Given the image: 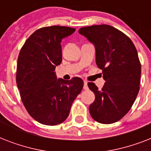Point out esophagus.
Returning a JSON list of instances; mask_svg holds the SVG:
<instances>
[{
  "label": "esophagus",
  "mask_w": 151,
  "mask_h": 151,
  "mask_svg": "<svg viewBox=\"0 0 151 151\" xmlns=\"http://www.w3.org/2000/svg\"><path fill=\"white\" fill-rule=\"evenodd\" d=\"M84 89L85 90H88V82L86 81H84Z\"/></svg>",
  "instance_id": "esophagus-1"
}]
</instances>
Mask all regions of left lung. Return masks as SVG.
<instances>
[{
	"instance_id": "left-lung-1",
	"label": "left lung",
	"mask_w": 151,
	"mask_h": 151,
	"mask_svg": "<svg viewBox=\"0 0 151 151\" xmlns=\"http://www.w3.org/2000/svg\"><path fill=\"white\" fill-rule=\"evenodd\" d=\"M78 33L95 46L96 63L105 80L101 90L88 83L96 96L90 114L102 124L114 123L129 112L139 90L141 65L136 47L129 37L109 25L82 27Z\"/></svg>"
}]
</instances>
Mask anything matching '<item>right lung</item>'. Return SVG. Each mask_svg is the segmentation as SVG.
Listing matches in <instances>:
<instances>
[{"mask_svg":"<svg viewBox=\"0 0 151 151\" xmlns=\"http://www.w3.org/2000/svg\"><path fill=\"white\" fill-rule=\"evenodd\" d=\"M75 29L53 26L30 35L20 51L16 83L27 112L45 125L61 124L67 118L72 103L84 86L81 78L57 79L55 66L62 62V40Z\"/></svg>","mask_w":151,"mask_h":151,"instance_id":"right-lung-1","label":"right lung"}]
</instances>
